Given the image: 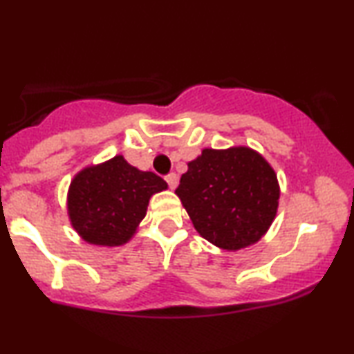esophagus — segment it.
<instances>
[{"label": "esophagus", "mask_w": 354, "mask_h": 354, "mask_svg": "<svg viewBox=\"0 0 354 354\" xmlns=\"http://www.w3.org/2000/svg\"><path fill=\"white\" fill-rule=\"evenodd\" d=\"M166 182H167V185H169V188H171V190H176L177 183H178L177 174H174V172L169 174V176H166Z\"/></svg>", "instance_id": "34e87169"}]
</instances>
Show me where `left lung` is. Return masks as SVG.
I'll use <instances>...</instances> for the list:
<instances>
[{
	"instance_id": "obj_1",
	"label": "left lung",
	"mask_w": 354,
	"mask_h": 354,
	"mask_svg": "<svg viewBox=\"0 0 354 354\" xmlns=\"http://www.w3.org/2000/svg\"><path fill=\"white\" fill-rule=\"evenodd\" d=\"M176 193L198 234L227 251L253 245L268 232L280 196L274 169L246 147L203 149Z\"/></svg>"
}]
</instances>
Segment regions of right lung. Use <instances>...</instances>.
Returning <instances> with one entry per match:
<instances>
[{
	"label": "right lung",
	"instance_id": "add662e5",
	"mask_svg": "<svg viewBox=\"0 0 354 354\" xmlns=\"http://www.w3.org/2000/svg\"><path fill=\"white\" fill-rule=\"evenodd\" d=\"M166 188L167 183L154 172L138 171L124 156H114L84 169L71 182V224L91 245H124L147 214L149 198Z\"/></svg>",
	"mask_w": 354,
	"mask_h": 354
}]
</instances>
